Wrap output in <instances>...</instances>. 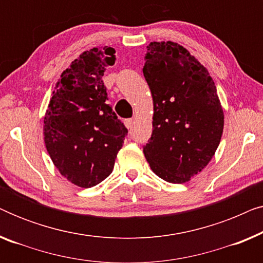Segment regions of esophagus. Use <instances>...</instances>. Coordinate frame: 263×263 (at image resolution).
<instances>
[{"mask_svg":"<svg viewBox=\"0 0 263 263\" xmlns=\"http://www.w3.org/2000/svg\"><path fill=\"white\" fill-rule=\"evenodd\" d=\"M124 124H125V127H127L128 129H132L133 125H134V121H133L132 118H129V120H125L124 121Z\"/></svg>","mask_w":263,"mask_h":263,"instance_id":"esophagus-1","label":"esophagus"}]
</instances>
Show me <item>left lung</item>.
Masks as SVG:
<instances>
[{"label":"left lung","instance_id":"left-lung-1","mask_svg":"<svg viewBox=\"0 0 263 263\" xmlns=\"http://www.w3.org/2000/svg\"><path fill=\"white\" fill-rule=\"evenodd\" d=\"M143 77L153 98V130L143 154L158 177L181 184L207 166L224 129V111L207 68L184 46L152 42Z\"/></svg>","mask_w":263,"mask_h":263}]
</instances>
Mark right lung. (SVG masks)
<instances>
[{"instance_id": "1", "label": "right lung", "mask_w": 263, "mask_h": 263, "mask_svg": "<svg viewBox=\"0 0 263 263\" xmlns=\"http://www.w3.org/2000/svg\"><path fill=\"white\" fill-rule=\"evenodd\" d=\"M115 49L86 50L61 74L44 116L45 147L60 174L91 188L109 177L128 129L107 104L103 75Z\"/></svg>"}]
</instances>
